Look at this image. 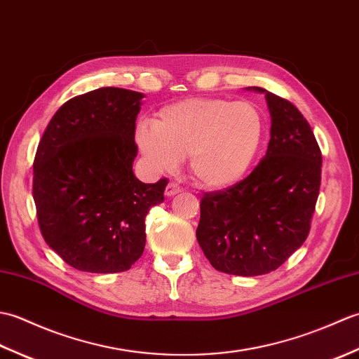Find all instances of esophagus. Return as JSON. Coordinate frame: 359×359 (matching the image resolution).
<instances>
[{"label": "esophagus", "instance_id": "esophagus-1", "mask_svg": "<svg viewBox=\"0 0 359 359\" xmlns=\"http://www.w3.org/2000/svg\"><path fill=\"white\" fill-rule=\"evenodd\" d=\"M180 191H182V189H180V187L177 184H174V182H170V184H168L166 188H165V196L166 197H172L175 194H179Z\"/></svg>", "mask_w": 359, "mask_h": 359}]
</instances>
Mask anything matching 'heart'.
Returning <instances> with one entry per match:
<instances>
[{"mask_svg":"<svg viewBox=\"0 0 359 359\" xmlns=\"http://www.w3.org/2000/svg\"><path fill=\"white\" fill-rule=\"evenodd\" d=\"M264 139V117L255 104L220 98H188L160 109L151 125L137 128L135 142L157 170L188 157L189 172L203 188L241 182Z\"/></svg>","mask_w":359,"mask_h":359,"instance_id":"b5f03b06","label":"heart"}]
</instances>
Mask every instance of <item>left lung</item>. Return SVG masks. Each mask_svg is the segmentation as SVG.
I'll list each match as a JSON object with an SVG mask.
<instances>
[{
    "instance_id": "1",
    "label": "left lung",
    "mask_w": 359,
    "mask_h": 359,
    "mask_svg": "<svg viewBox=\"0 0 359 359\" xmlns=\"http://www.w3.org/2000/svg\"><path fill=\"white\" fill-rule=\"evenodd\" d=\"M271 116L265 157L245 179L205 193L196 238L217 271H274L306 242L321 187L323 156L294 104L262 88Z\"/></svg>"
}]
</instances>
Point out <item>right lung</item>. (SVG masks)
Masks as SVG:
<instances>
[{
    "mask_svg": "<svg viewBox=\"0 0 359 359\" xmlns=\"http://www.w3.org/2000/svg\"><path fill=\"white\" fill-rule=\"evenodd\" d=\"M144 95L100 88L50 118L34 160L32 194L46 243L80 271L118 273L143 253L144 217L166 179L134 175L135 118Z\"/></svg>",
    "mask_w": 359,
    "mask_h": 359,
    "instance_id": "add662e5",
    "label": "right lung"
}]
</instances>
